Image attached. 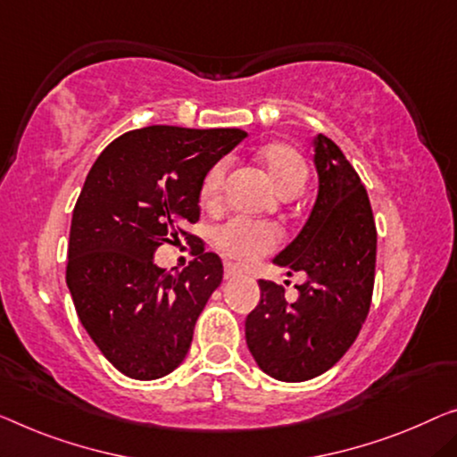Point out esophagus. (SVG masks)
Instances as JSON below:
<instances>
[{"instance_id":"obj_1","label":"esophagus","mask_w":457,"mask_h":457,"mask_svg":"<svg viewBox=\"0 0 457 457\" xmlns=\"http://www.w3.org/2000/svg\"><path fill=\"white\" fill-rule=\"evenodd\" d=\"M223 275H226V278H234L237 275H242V269L234 262H226V267H223Z\"/></svg>"}]
</instances>
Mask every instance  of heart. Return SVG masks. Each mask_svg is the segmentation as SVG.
Wrapping results in <instances>:
<instances>
[{
    "instance_id": "obj_1",
    "label": "heart",
    "mask_w": 457,
    "mask_h": 457,
    "mask_svg": "<svg viewBox=\"0 0 457 457\" xmlns=\"http://www.w3.org/2000/svg\"><path fill=\"white\" fill-rule=\"evenodd\" d=\"M258 160L267 170L272 187L281 195L299 193L305 180H308V166H305L303 155L287 143H269L258 152ZM226 160L215 162L207 170L199 193L205 205L220 203L223 187H226ZM278 237H281L278 229L270 223L250 221L244 220V217H231V220L220 223L211 231V240H213L215 248L240 262H250L269 254L270 250L277 248Z\"/></svg>"
}]
</instances>
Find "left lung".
<instances>
[{"instance_id":"1","label":"left lung","mask_w":457,"mask_h":457,"mask_svg":"<svg viewBox=\"0 0 457 457\" xmlns=\"http://www.w3.org/2000/svg\"><path fill=\"white\" fill-rule=\"evenodd\" d=\"M314 209L275 264L305 272L287 302L285 287L261 278V302L246 318V343L267 376L305 381L328 371L355 343L370 314L378 231L370 196L335 141L314 139Z\"/></svg>"}]
</instances>
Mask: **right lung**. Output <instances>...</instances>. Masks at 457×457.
<instances>
[{
    "label": "right lung",
    "instance_id": "1",
    "mask_svg": "<svg viewBox=\"0 0 457 457\" xmlns=\"http://www.w3.org/2000/svg\"><path fill=\"white\" fill-rule=\"evenodd\" d=\"M244 137L242 129H135L86 176L71 217L67 287L87 335L127 378H163L187 357L223 264L185 226L199 221L207 170ZM180 233L202 250L188 268L166 273L153 254Z\"/></svg>",
    "mask_w": 457,
    "mask_h": 457
}]
</instances>
